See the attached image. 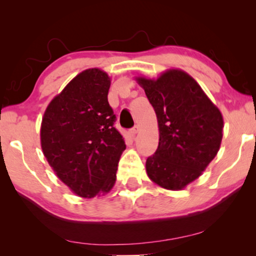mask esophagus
<instances>
[{"label": "esophagus", "mask_w": 256, "mask_h": 256, "mask_svg": "<svg viewBox=\"0 0 256 256\" xmlns=\"http://www.w3.org/2000/svg\"><path fill=\"white\" fill-rule=\"evenodd\" d=\"M138 130H140V127H138V126H135L134 128H132L130 130H129V134H130V135L132 136V138H134V136L138 132Z\"/></svg>", "instance_id": "esophagus-1"}]
</instances>
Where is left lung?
<instances>
[{"mask_svg":"<svg viewBox=\"0 0 256 256\" xmlns=\"http://www.w3.org/2000/svg\"><path fill=\"white\" fill-rule=\"evenodd\" d=\"M157 116L158 148L146 162L149 180L166 190H183L202 176L220 149L224 118L200 85L180 68L156 79L136 76Z\"/></svg>","mask_w":256,"mask_h":256,"instance_id":"8db88e82","label":"left lung"}]
</instances>
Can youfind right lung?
Segmentation results:
<instances>
[{
    "label": "right lung",
    "instance_id": "add662e5",
    "mask_svg": "<svg viewBox=\"0 0 256 256\" xmlns=\"http://www.w3.org/2000/svg\"><path fill=\"white\" fill-rule=\"evenodd\" d=\"M110 76L100 68L76 74L48 104L40 124V146L57 177L82 198L113 188L126 149L114 128L108 104Z\"/></svg>",
    "mask_w": 256,
    "mask_h": 256
}]
</instances>
